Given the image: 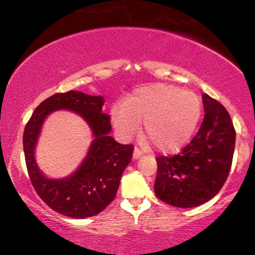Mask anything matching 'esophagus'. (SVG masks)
<instances>
[{
  "mask_svg": "<svg viewBox=\"0 0 255 255\" xmlns=\"http://www.w3.org/2000/svg\"><path fill=\"white\" fill-rule=\"evenodd\" d=\"M141 155H143V152H141L140 149H138V148H135L133 149V153H132V157L135 158V159H137V158H139Z\"/></svg>",
  "mask_w": 255,
  "mask_h": 255,
  "instance_id": "34e87169",
  "label": "esophagus"
}]
</instances>
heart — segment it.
I'll list each match as a JSON object with an SVG mask.
<instances>
[{
    "instance_id": "obj_1",
    "label": "heart",
    "mask_w": 255,
    "mask_h": 255,
    "mask_svg": "<svg viewBox=\"0 0 255 255\" xmlns=\"http://www.w3.org/2000/svg\"><path fill=\"white\" fill-rule=\"evenodd\" d=\"M200 118L201 103L196 94L165 84L140 86L110 109L111 123L119 136L132 137L144 122V133L164 153L184 147Z\"/></svg>"
}]
</instances>
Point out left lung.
<instances>
[{
	"label": "left lung",
	"mask_w": 255,
	"mask_h": 255,
	"mask_svg": "<svg viewBox=\"0 0 255 255\" xmlns=\"http://www.w3.org/2000/svg\"><path fill=\"white\" fill-rule=\"evenodd\" d=\"M206 112L199 131L182 152L159 156L155 195L179 208L198 207L217 195L230 173L235 148V129L227 110L202 94Z\"/></svg>",
	"instance_id": "obj_1"
}]
</instances>
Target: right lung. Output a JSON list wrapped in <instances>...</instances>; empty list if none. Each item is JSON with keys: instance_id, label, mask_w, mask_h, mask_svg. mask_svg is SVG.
Segmentation results:
<instances>
[{"instance_id": "add662e5", "label": "right lung", "mask_w": 255, "mask_h": 255, "mask_svg": "<svg viewBox=\"0 0 255 255\" xmlns=\"http://www.w3.org/2000/svg\"><path fill=\"white\" fill-rule=\"evenodd\" d=\"M103 103V97L80 91L54 94L36 108L24 128V157L33 188L47 206L67 217H92L106 209L115 199L123 172L131 161L132 145L119 144L109 136L110 116L101 112ZM58 110L80 115L92 128L94 139L72 175L51 179L39 169L34 153L45 118Z\"/></svg>"}]
</instances>
